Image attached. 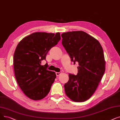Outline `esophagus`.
Masks as SVG:
<instances>
[{
    "label": "esophagus",
    "instance_id": "34e87169",
    "mask_svg": "<svg viewBox=\"0 0 120 120\" xmlns=\"http://www.w3.org/2000/svg\"><path fill=\"white\" fill-rule=\"evenodd\" d=\"M62 71H60V72H56V76H59V75H60L61 74H62Z\"/></svg>",
    "mask_w": 120,
    "mask_h": 120
}]
</instances>
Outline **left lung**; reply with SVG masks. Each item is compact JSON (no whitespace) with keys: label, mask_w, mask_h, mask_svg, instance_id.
Segmentation results:
<instances>
[{"label":"left lung","mask_w":120,"mask_h":120,"mask_svg":"<svg viewBox=\"0 0 120 120\" xmlns=\"http://www.w3.org/2000/svg\"><path fill=\"white\" fill-rule=\"evenodd\" d=\"M62 44L71 61L78 62L76 75L69 74L64 85L66 95L72 101L83 102L95 93L105 74V61L102 46L95 38L82 31L62 34Z\"/></svg>","instance_id":"obj_1"}]
</instances>
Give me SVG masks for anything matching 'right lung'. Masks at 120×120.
Wrapping results in <instances>:
<instances>
[{"label":"right lung","mask_w":120,"mask_h":120,"mask_svg":"<svg viewBox=\"0 0 120 120\" xmlns=\"http://www.w3.org/2000/svg\"><path fill=\"white\" fill-rule=\"evenodd\" d=\"M60 39L59 32H35L17 45L13 57L15 77L23 93L31 100H41L50 91L56 75L41 65V61Z\"/></svg>","instance_id":"1"}]
</instances>
